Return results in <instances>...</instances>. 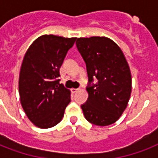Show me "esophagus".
<instances>
[{
	"label": "esophagus",
	"instance_id": "34e87169",
	"mask_svg": "<svg viewBox=\"0 0 158 158\" xmlns=\"http://www.w3.org/2000/svg\"><path fill=\"white\" fill-rule=\"evenodd\" d=\"M78 91H79V89H71V92L73 93V94H75V93H77Z\"/></svg>",
	"mask_w": 158,
	"mask_h": 158
}]
</instances>
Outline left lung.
<instances>
[{"label": "left lung", "instance_id": "left-lung-1", "mask_svg": "<svg viewBox=\"0 0 158 158\" xmlns=\"http://www.w3.org/2000/svg\"><path fill=\"white\" fill-rule=\"evenodd\" d=\"M76 47L89 77V98L81 105L84 116L95 125H111L122 115L131 94V74L126 59L120 48L105 37L78 38Z\"/></svg>", "mask_w": 158, "mask_h": 158}]
</instances>
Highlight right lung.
Masks as SVG:
<instances>
[{
    "label": "right lung",
    "mask_w": 158,
    "mask_h": 158,
    "mask_svg": "<svg viewBox=\"0 0 158 158\" xmlns=\"http://www.w3.org/2000/svg\"><path fill=\"white\" fill-rule=\"evenodd\" d=\"M75 38L43 35L33 42L21 65L19 92L24 112L36 126L57 125L70 102V92L60 84V68Z\"/></svg>",
    "instance_id": "right-lung-1"
}]
</instances>
